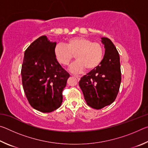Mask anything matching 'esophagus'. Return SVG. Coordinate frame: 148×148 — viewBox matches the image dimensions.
Returning <instances> with one entry per match:
<instances>
[{"instance_id": "esophagus-1", "label": "esophagus", "mask_w": 148, "mask_h": 148, "mask_svg": "<svg viewBox=\"0 0 148 148\" xmlns=\"http://www.w3.org/2000/svg\"><path fill=\"white\" fill-rule=\"evenodd\" d=\"M74 76L76 77L77 80H79L80 78H81V76Z\"/></svg>"}]
</instances>
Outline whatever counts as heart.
Masks as SVG:
<instances>
[{"label": "heart", "mask_w": 148, "mask_h": 148, "mask_svg": "<svg viewBox=\"0 0 148 148\" xmlns=\"http://www.w3.org/2000/svg\"><path fill=\"white\" fill-rule=\"evenodd\" d=\"M104 49L102 45L84 36L72 37L66 44H57L54 48L55 57L60 64L67 66L74 55L77 59L70 66L72 73H82L87 68L89 71L96 69L101 63Z\"/></svg>", "instance_id": "1"}]
</instances>
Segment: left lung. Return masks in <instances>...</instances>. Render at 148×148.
Returning <instances> with one entry per match:
<instances>
[{"label": "left lung", "instance_id": "1", "mask_svg": "<svg viewBox=\"0 0 148 148\" xmlns=\"http://www.w3.org/2000/svg\"><path fill=\"white\" fill-rule=\"evenodd\" d=\"M101 42L105 49L102 61L79 82L87 105L97 110L115 101L121 81L120 59L116 47L106 37L101 38Z\"/></svg>", "mask_w": 148, "mask_h": 148}]
</instances>
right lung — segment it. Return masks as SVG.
I'll return each instance as SVG.
<instances>
[{"mask_svg":"<svg viewBox=\"0 0 148 148\" xmlns=\"http://www.w3.org/2000/svg\"><path fill=\"white\" fill-rule=\"evenodd\" d=\"M56 42L42 36L27 47L21 67L22 84L31 106L44 113L61 106L69 74L54 55Z\"/></svg>","mask_w":148,"mask_h":148,"instance_id":"add662e5","label":"right lung"}]
</instances>
